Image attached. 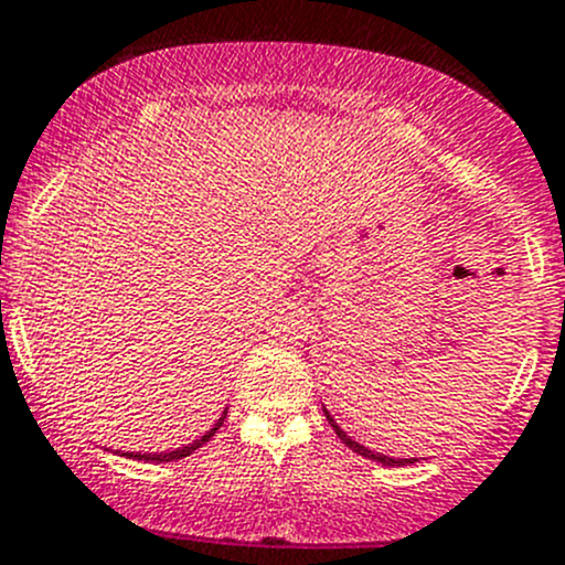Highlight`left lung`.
Segmentation results:
<instances>
[{
	"mask_svg": "<svg viewBox=\"0 0 565 565\" xmlns=\"http://www.w3.org/2000/svg\"><path fill=\"white\" fill-rule=\"evenodd\" d=\"M323 413H326V420H329V424H331V429L337 431V437H340V440L345 443L348 449H354L356 455L367 457V460H373V462H382V466H409V462H418V457H390V455H379V451H371V449H367V446L356 443L351 435H345V431H342V426L337 424L334 415H331L329 409L323 407Z\"/></svg>",
	"mask_w": 565,
	"mask_h": 565,
	"instance_id": "1",
	"label": "left lung"
}]
</instances>
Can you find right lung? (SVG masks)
Here are the masks:
<instances>
[{
    "label": "right lung",
    "mask_w": 565,
    "mask_h": 565,
    "mask_svg": "<svg viewBox=\"0 0 565 565\" xmlns=\"http://www.w3.org/2000/svg\"><path fill=\"white\" fill-rule=\"evenodd\" d=\"M225 415H228V409H225V413L220 415L217 424L211 426V429L205 431L203 437H198V440H194V443H189V446H181V449H175V451H156V455H141V451H122V455H125V457H134V460H145V462H172V460H183V457H189V455H192V451H198L200 446H203V443H209L211 437H214V431H217L220 426H223Z\"/></svg>",
    "instance_id": "add662e5"
}]
</instances>
